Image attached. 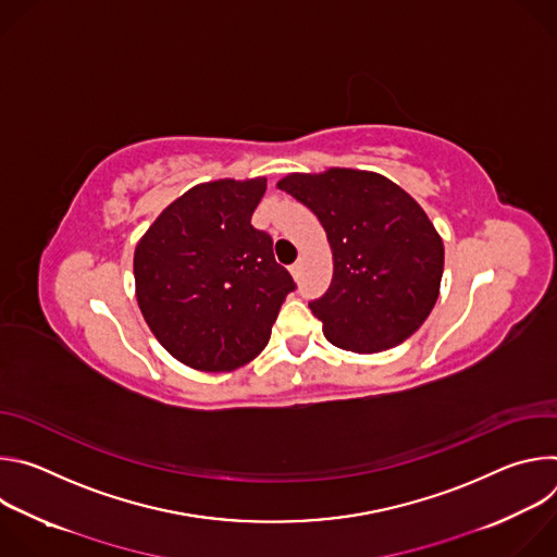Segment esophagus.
Returning a JSON list of instances; mask_svg holds the SVG:
<instances>
[{"label":"esophagus","instance_id":"1","mask_svg":"<svg viewBox=\"0 0 557 557\" xmlns=\"http://www.w3.org/2000/svg\"><path fill=\"white\" fill-rule=\"evenodd\" d=\"M299 273H301V262H295V264H290V275L297 280L299 277Z\"/></svg>","mask_w":557,"mask_h":557}]
</instances>
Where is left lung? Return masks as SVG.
I'll use <instances>...</instances> for the list:
<instances>
[{"mask_svg":"<svg viewBox=\"0 0 557 557\" xmlns=\"http://www.w3.org/2000/svg\"><path fill=\"white\" fill-rule=\"evenodd\" d=\"M277 187L322 222L333 282L310 310L344 350L381 352L404 344L432 312L445 249L421 205L381 174L331 168L288 174Z\"/></svg>","mask_w":557,"mask_h":557,"instance_id":"1","label":"left lung"}]
</instances>
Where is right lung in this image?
<instances>
[{"instance_id":"1","label":"right lung","mask_w":557,"mask_h":557,"mask_svg":"<svg viewBox=\"0 0 557 557\" xmlns=\"http://www.w3.org/2000/svg\"><path fill=\"white\" fill-rule=\"evenodd\" d=\"M264 191L267 178L196 185L136 245L138 308L161 346L194 370L228 372L253 361L295 290L271 235L251 224Z\"/></svg>"}]
</instances>
